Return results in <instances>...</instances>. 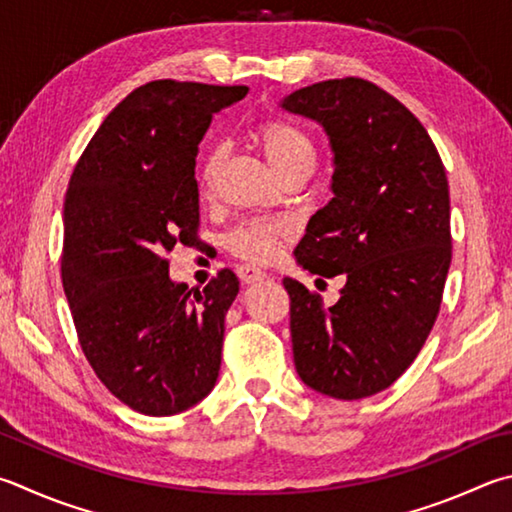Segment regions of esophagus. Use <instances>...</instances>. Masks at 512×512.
Here are the masks:
<instances>
[{"label":"esophagus","mask_w":512,"mask_h":512,"mask_svg":"<svg viewBox=\"0 0 512 512\" xmlns=\"http://www.w3.org/2000/svg\"><path fill=\"white\" fill-rule=\"evenodd\" d=\"M237 275H239V280L244 282V284H253V282H259V280H264V277H266V273L262 271V268H257L253 264H241L237 268Z\"/></svg>","instance_id":"obj_1"}]
</instances>
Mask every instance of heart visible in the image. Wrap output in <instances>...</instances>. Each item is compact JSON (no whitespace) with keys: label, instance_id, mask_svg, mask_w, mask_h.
<instances>
[{"label":"heart","instance_id":"1","mask_svg":"<svg viewBox=\"0 0 512 512\" xmlns=\"http://www.w3.org/2000/svg\"><path fill=\"white\" fill-rule=\"evenodd\" d=\"M255 143L282 179L311 174L315 165V141L304 127L280 118H266L255 127ZM221 150H210L199 167V188L208 192L215 183ZM291 221L255 217L241 221L226 235V248L246 262H271L282 241L291 235Z\"/></svg>","mask_w":512,"mask_h":512}]
</instances>
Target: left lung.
I'll return each mask as SVG.
<instances>
[{
    "instance_id": "left-lung-1",
    "label": "left lung",
    "mask_w": 512,
    "mask_h": 512,
    "mask_svg": "<svg viewBox=\"0 0 512 512\" xmlns=\"http://www.w3.org/2000/svg\"><path fill=\"white\" fill-rule=\"evenodd\" d=\"M282 107L322 123L336 163L333 199L295 257L313 275L345 277L333 306L284 277L295 369L340 401L374 396L412 365L439 315L452 262L448 176L421 120L374 82H315Z\"/></svg>"
}]
</instances>
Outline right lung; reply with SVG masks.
I'll return each mask as SVG.
<instances>
[{
	"mask_svg": "<svg viewBox=\"0 0 512 512\" xmlns=\"http://www.w3.org/2000/svg\"><path fill=\"white\" fill-rule=\"evenodd\" d=\"M246 85L152 80L111 109L64 194L62 286L100 383L147 416H172L217 383L230 268L201 291L170 280L167 253L199 239L197 152Z\"/></svg>",
	"mask_w": 512,
	"mask_h": 512,
	"instance_id": "1",
	"label": "right lung"
}]
</instances>
